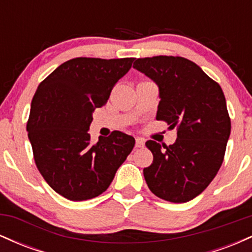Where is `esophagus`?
Here are the masks:
<instances>
[{"instance_id": "1", "label": "esophagus", "mask_w": 252, "mask_h": 252, "mask_svg": "<svg viewBox=\"0 0 252 252\" xmlns=\"http://www.w3.org/2000/svg\"><path fill=\"white\" fill-rule=\"evenodd\" d=\"M135 146L137 147V148H142V147H144V140H143V138H140V137L136 138Z\"/></svg>"}]
</instances>
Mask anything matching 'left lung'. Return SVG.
Here are the masks:
<instances>
[{"mask_svg": "<svg viewBox=\"0 0 252 252\" xmlns=\"http://www.w3.org/2000/svg\"><path fill=\"white\" fill-rule=\"evenodd\" d=\"M134 68L158 85L156 120L178 128L172 146L146 142L154 156L143 169L147 185L163 200H192L215 179L224 160L231 121L222 90L196 63L181 57L136 59Z\"/></svg>", "mask_w": 252, "mask_h": 252, "instance_id": "left-lung-1", "label": "left lung"}]
</instances>
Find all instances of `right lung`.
I'll list each match as a JSON object with an SVG mask.
<instances>
[{"label": "right lung", "mask_w": 252, "mask_h": 252, "mask_svg": "<svg viewBox=\"0 0 252 252\" xmlns=\"http://www.w3.org/2000/svg\"><path fill=\"white\" fill-rule=\"evenodd\" d=\"M134 58H74L37 86L27 123L34 160L46 182L72 201L96 198L108 189L135 146L132 136L114 131L91 143L94 109L128 73Z\"/></svg>", "instance_id": "add662e5"}]
</instances>
